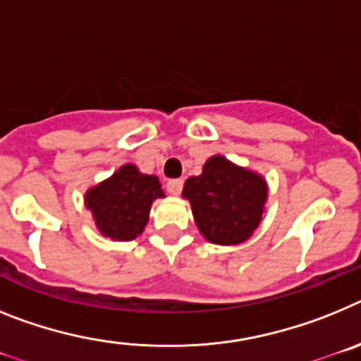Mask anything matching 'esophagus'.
Instances as JSON below:
<instances>
[{
    "mask_svg": "<svg viewBox=\"0 0 361 361\" xmlns=\"http://www.w3.org/2000/svg\"><path fill=\"white\" fill-rule=\"evenodd\" d=\"M167 190L171 194H174V196H178V194L183 190V180H169L167 181Z\"/></svg>",
    "mask_w": 361,
    "mask_h": 361,
    "instance_id": "esophagus-1",
    "label": "esophagus"
}]
</instances>
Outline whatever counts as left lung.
<instances>
[{"mask_svg":"<svg viewBox=\"0 0 361 361\" xmlns=\"http://www.w3.org/2000/svg\"><path fill=\"white\" fill-rule=\"evenodd\" d=\"M183 196L190 202L196 225L207 240L236 245L262 221L267 185L255 172L236 167L224 156H212L200 176L185 181Z\"/></svg>","mask_w":361,"mask_h":361,"instance_id":"8db88e82","label":"left lung"}]
</instances>
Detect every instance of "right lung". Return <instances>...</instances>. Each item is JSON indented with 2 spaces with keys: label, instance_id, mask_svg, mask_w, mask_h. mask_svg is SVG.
Masks as SVG:
<instances>
[{
  "label": "right lung",
  "instance_id": "obj_1",
  "mask_svg": "<svg viewBox=\"0 0 361 361\" xmlns=\"http://www.w3.org/2000/svg\"><path fill=\"white\" fill-rule=\"evenodd\" d=\"M161 196L158 178L142 174L134 165H123L114 176L87 192V207L103 236L127 241L143 233L150 205Z\"/></svg>",
  "mask_w": 361,
  "mask_h": 361
}]
</instances>
